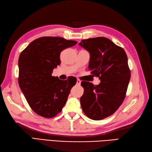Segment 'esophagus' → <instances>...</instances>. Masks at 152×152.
<instances>
[{"mask_svg":"<svg viewBox=\"0 0 152 152\" xmlns=\"http://www.w3.org/2000/svg\"><path fill=\"white\" fill-rule=\"evenodd\" d=\"M80 84H81V81H80V80H77V81H76V85H77V86H80Z\"/></svg>","mask_w":152,"mask_h":152,"instance_id":"esophagus-1","label":"esophagus"}]
</instances>
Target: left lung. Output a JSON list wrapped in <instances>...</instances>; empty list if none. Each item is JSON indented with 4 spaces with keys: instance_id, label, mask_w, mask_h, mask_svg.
<instances>
[{
    "instance_id": "left-lung-1",
    "label": "left lung",
    "mask_w": 152,
    "mask_h": 152,
    "mask_svg": "<svg viewBox=\"0 0 152 152\" xmlns=\"http://www.w3.org/2000/svg\"><path fill=\"white\" fill-rule=\"evenodd\" d=\"M90 54L88 68L101 83L82 82L84 89L80 104L84 114L93 120L112 115L125 97L131 72L127 56L122 48L105 37L82 40L79 43Z\"/></svg>"
}]
</instances>
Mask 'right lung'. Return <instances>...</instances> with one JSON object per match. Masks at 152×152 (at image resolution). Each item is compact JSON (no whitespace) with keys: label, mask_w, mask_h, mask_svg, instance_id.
Instances as JSON below:
<instances>
[{"label":"right lung","mask_w":152,"mask_h":152,"mask_svg":"<svg viewBox=\"0 0 152 152\" xmlns=\"http://www.w3.org/2000/svg\"><path fill=\"white\" fill-rule=\"evenodd\" d=\"M77 42L61 37H41L31 42L19 56V88L38 115L55 117L65 105L76 78L70 76L61 80L51 74L61 63V51Z\"/></svg>","instance_id":"add662e5"}]
</instances>
